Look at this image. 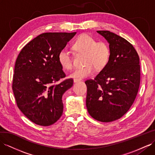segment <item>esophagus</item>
<instances>
[{"label": "esophagus", "instance_id": "esophagus-1", "mask_svg": "<svg viewBox=\"0 0 155 155\" xmlns=\"http://www.w3.org/2000/svg\"><path fill=\"white\" fill-rule=\"evenodd\" d=\"M81 81V79H77V78H74V80H73V82H74V83H77V82H80Z\"/></svg>", "mask_w": 155, "mask_h": 155}]
</instances>
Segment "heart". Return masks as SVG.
I'll return each mask as SVG.
<instances>
[{"mask_svg":"<svg viewBox=\"0 0 155 155\" xmlns=\"http://www.w3.org/2000/svg\"><path fill=\"white\" fill-rule=\"evenodd\" d=\"M72 48L77 54H84V67L78 68L70 74L71 78L81 79L94 74V71H101L108 65L110 58V49L105 42L97 41L90 35L83 34L73 42ZM59 63L63 69L73 68V59L68 50L62 49L58 54Z\"/></svg>","mask_w":155,"mask_h":155,"instance_id":"1","label":"heart"}]
</instances>
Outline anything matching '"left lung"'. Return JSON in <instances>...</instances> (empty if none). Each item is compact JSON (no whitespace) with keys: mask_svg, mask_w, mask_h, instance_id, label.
<instances>
[{"mask_svg":"<svg viewBox=\"0 0 155 155\" xmlns=\"http://www.w3.org/2000/svg\"><path fill=\"white\" fill-rule=\"evenodd\" d=\"M109 44L108 65L85 82L90 116L109 122L121 118L132 105L140 84V58L132 44L109 31H97Z\"/></svg>","mask_w":155,"mask_h":155,"instance_id":"left-lung-1","label":"left lung"}]
</instances>
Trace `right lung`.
<instances>
[{"mask_svg":"<svg viewBox=\"0 0 155 155\" xmlns=\"http://www.w3.org/2000/svg\"><path fill=\"white\" fill-rule=\"evenodd\" d=\"M74 33H45L23 48L15 63L12 90L18 108L35 124L48 126L61 117L62 96L72 87L59 63V51Z\"/></svg>","mask_w":155,"mask_h":155,"instance_id":"add662e5","label":"right lung"}]
</instances>
